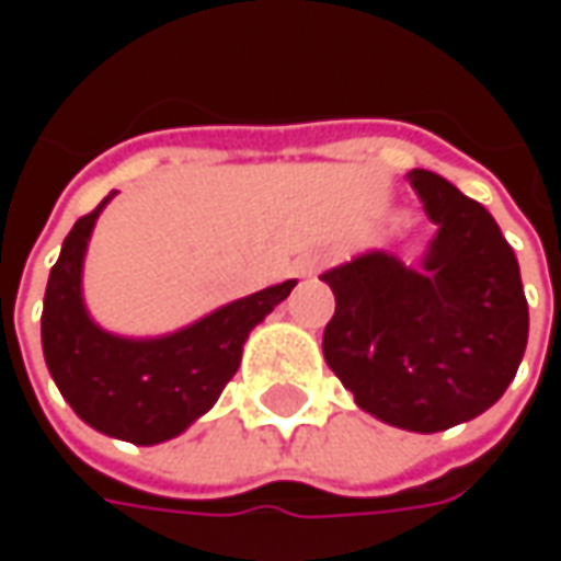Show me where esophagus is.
I'll return each mask as SVG.
<instances>
[{
	"label": "esophagus",
	"mask_w": 561,
	"mask_h": 561,
	"mask_svg": "<svg viewBox=\"0 0 561 561\" xmlns=\"http://www.w3.org/2000/svg\"><path fill=\"white\" fill-rule=\"evenodd\" d=\"M318 268H321V255H302V259H299V262L293 265L296 277H312Z\"/></svg>",
	"instance_id": "esophagus-1"
}]
</instances>
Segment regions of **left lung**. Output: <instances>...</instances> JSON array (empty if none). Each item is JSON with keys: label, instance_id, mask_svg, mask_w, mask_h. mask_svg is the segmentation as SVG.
Here are the masks:
<instances>
[{"label": "left lung", "instance_id": "obj_1", "mask_svg": "<svg viewBox=\"0 0 561 561\" xmlns=\"http://www.w3.org/2000/svg\"><path fill=\"white\" fill-rule=\"evenodd\" d=\"M409 181L440 227L424 271L368 252L321 274L336 296L324 358L365 412L434 434L506 393L528 346V299L484 205L424 168Z\"/></svg>", "mask_w": 561, "mask_h": 561}]
</instances>
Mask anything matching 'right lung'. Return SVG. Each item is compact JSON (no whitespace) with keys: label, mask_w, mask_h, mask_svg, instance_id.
I'll list each match as a JSON object with an SVG mask.
<instances>
[{"label":"right lung","mask_w":561,"mask_h":561,"mask_svg":"<svg viewBox=\"0 0 561 561\" xmlns=\"http://www.w3.org/2000/svg\"><path fill=\"white\" fill-rule=\"evenodd\" d=\"M112 196L77 218L61 243L43 299V356L61 397L90 427L149 446L178 437L215 405L240 368L249 331L290 296L296 280L237 299L162 340L105 334L83 309L80 265L90 230Z\"/></svg>","instance_id":"obj_1"}]
</instances>
